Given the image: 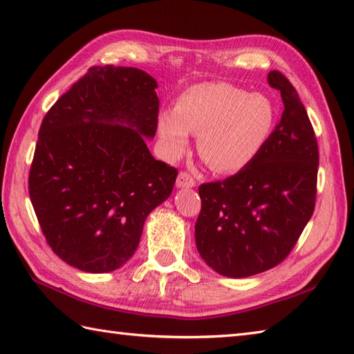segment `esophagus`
I'll use <instances>...</instances> for the list:
<instances>
[{"mask_svg":"<svg viewBox=\"0 0 354 354\" xmlns=\"http://www.w3.org/2000/svg\"><path fill=\"white\" fill-rule=\"evenodd\" d=\"M176 185L178 187H183V189H190V187H194L196 185V181H194V178L190 175L189 171H181L178 175V179H176Z\"/></svg>","mask_w":354,"mask_h":354,"instance_id":"obj_1","label":"esophagus"}]
</instances>
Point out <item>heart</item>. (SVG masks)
Segmentation results:
<instances>
[{
    "mask_svg": "<svg viewBox=\"0 0 354 354\" xmlns=\"http://www.w3.org/2000/svg\"><path fill=\"white\" fill-rule=\"evenodd\" d=\"M275 122L269 97L230 84L194 85L179 95L175 111L158 115V132L167 152L183 153L190 132L199 135V155L217 173L246 167L265 146Z\"/></svg>",
    "mask_w": 354,
    "mask_h": 354,
    "instance_id": "obj_1",
    "label": "heart"
}]
</instances>
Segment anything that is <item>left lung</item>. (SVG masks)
<instances>
[{
	"label": "left lung",
	"mask_w": 354,
	"mask_h": 354,
	"mask_svg": "<svg viewBox=\"0 0 354 354\" xmlns=\"http://www.w3.org/2000/svg\"><path fill=\"white\" fill-rule=\"evenodd\" d=\"M284 103L281 120L254 160L222 181L199 185L194 236L216 272L243 278L288 257L317 202L319 152L297 89L280 71L268 74Z\"/></svg>",
	"instance_id": "8db88e82"
}]
</instances>
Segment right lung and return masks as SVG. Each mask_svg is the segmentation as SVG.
<instances>
[{
	"label": "right lung",
	"instance_id": "obj_1",
	"mask_svg": "<svg viewBox=\"0 0 354 354\" xmlns=\"http://www.w3.org/2000/svg\"><path fill=\"white\" fill-rule=\"evenodd\" d=\"M156 80L133 66H91L45 114L28 193L59 259L85 272L129 260L147 214L167 199L178 170L150 155Z\"/></svg>",
	"mask_w": 354,
	"mask_h": 354
}]
</instances>
